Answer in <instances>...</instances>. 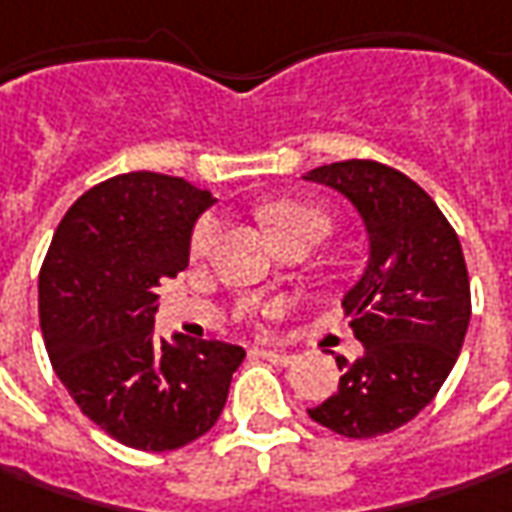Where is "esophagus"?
<instances>
[{"mask_svg": "<svg viewBox=\"0 0 512 512\" xmlns=\"http://www.w3.org/2000/svg\"><path fill=\"white\" fill-rule=\"evenodd\" d=\"M257 357H263V360L269 362H277V365H291V362L297 360L294 354H289V351H277V348H255Z\"/></svg>", "mask_w": 512, "mask_h": 512, "instance_id": "esophagus-1", "label": "esophagus"}]
</instances>
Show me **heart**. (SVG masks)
Returning <instances> with one entry per match:
<instances>
[{"label":"heart","instance_id":"b5f03b06","mask_svg":"<svg viewBox=\"0 0 512 512\" xmlns=\"http://www.w3.org/2000/svg\"><path fill=\"white\" fill-rule=\"evenodd\" d=\"M263 223L272 229L274 238L280 235H289V232H300V229H309V232H317L320 238L328 232V218L314 209L309 203H297V201H277L269 203L263 209ZM218 232H221V221L215 215H206L198 221V226L192 229V240H189V249L192 255H206L215 240H218Z\"/></svg>","mask_w":512,"mask_h":512}]
</instances>
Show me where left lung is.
Wrapping results in <instances>:
<instances>
[{
    "instance_id": "8db88e82",
    "label": "left lung",
    "mask_w": 512,
    "mask_h": 512,
    "mask_svg": "<svg viewBox=\"0 0 512 512\" xmlns=\"http://www.w3.org/2000/svg\"><path fill=\"white\" fill-rule=\"evenodd\" d=\"M360 212L368 266L343 297L360 360L337 357V394L309 416L348 439H371L411 422L442 388L465 343L470 280L462 243L433 198L399 169L337 161L311 169Z\"/></svg>"
}]
</instances>
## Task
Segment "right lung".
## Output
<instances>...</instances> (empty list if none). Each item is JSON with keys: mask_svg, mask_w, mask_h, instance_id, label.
I'll return each instance as SVG.
<instances>
[{"mask_svg": "<svg viewBox=\"0 0 512 512\" xmlns=\"http://www.w3.org/2000/svg\"><path fill=\"white\" fill-rule=\"evenodd\" d=\"M215 203L184 178L127 172L67 209L39 272L56 377L121 445L178 450L221 416L246 357L221 340L155 337L158 286L184 272L192 226Z\"/></svg>", "mask_w": 512, "mask_h": 512, "instance_id": "obj_1", "label": "right lung"}]
</instances>
